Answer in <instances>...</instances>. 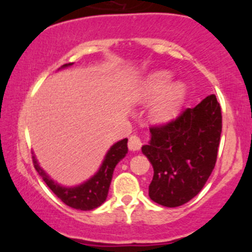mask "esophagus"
<instances>
[{
    "label": "esophagus",
    "instance_id": "obj_1",
    "mask_svg": "<svg viewBox=\"0 0 252 252\" xmlns=\"http://www.w3.org/2000/svg\"><path fill=\"white\" fill-rule=\"evenodd\" d=\"M128 147H129L130 150H132V152L140 150L141 147H142V141H141V138L138 137L137 135H131V136H130V138H129Z\"/></svg>",
    "mask_w": 252,
    "mask_h": 252
}]
</instances>
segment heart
Here are the masks:
<instances>
[{
	"instance_id": "heart-1",
	"label": "heart",
	"mask_w": 252,
	"mask_h": 252,
	"mask_svg": "<svg viewBox=\"0 0 252 252\" xmlns=\"http://www.w3.org/2000/svg\"><path fill=\"white\" fill-rule=\"evenodd\" d=\"M170 79V74L166 71H158L149 74L137 90L136 98L141 102L153 99L150 115L158 123L168 122L176 115L185 94V88L181 83H174L166 86Z\"/></svg>"
}]
</instances>
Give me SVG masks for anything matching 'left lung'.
<instances>
[{
  "label": "left lung",
  "instance_id": "8db88e82",
  "mask_svg": "<svg viewBox=\"0 0 252 252\" xmlns=\"http://www.w3.org/2000/svg\"><path fill=\"white\" fill-rule=\"evenodd\" d=\"M220 134L221 110L215 94L175 120L152 126L149 143L142 147L154 168L150 199L178 207L194 198L215 168Z\"/></svg>",
  "mask_w": 252,
  "mask_h": 252
}]
</instances>
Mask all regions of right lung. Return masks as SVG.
I'll return each mask as SVG.
<instances>
[{"mask_svg":"<svg viewBox=\"0 0 252 252\" xmlns=\"http://www.w3.org/2000/svg\"><path fill=\"white\" fill-rule=\"evenodd\" d=\"M71 65L72 63H65L63 67H67V66ZM126 143H128V138H123L122 141H118L117 143H115L109 149V152L106 153L102 166L98 169L96 174L92 176L91 179H89L88 181L76 187H63L60 186L57 182H54L50 176L46 174L45 170L39 166L35 156L33 155L34 168L36 169V172L41 176L42 180L46 182V185L50 187L52 192L63 204L72 207V209L82 211L94 210L100 206L106 200L115 167L128 153Z\"/></svg>","mask_w":252,"mask_h":252,"instance_id":"right-lung-1","label":"right lung"}]
</instances>
